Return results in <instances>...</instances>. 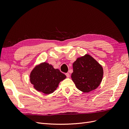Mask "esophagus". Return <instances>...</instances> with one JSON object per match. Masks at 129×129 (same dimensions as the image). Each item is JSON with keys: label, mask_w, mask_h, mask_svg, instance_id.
Wrapping results in <instances>:
<instances>
[{"label": "esophagus", "mask_w": 129, "mask_h": 129, "mask_svg": "<svg viewBox=\"0 0 129 129\" xmlns=\"http://www.w3.org/2000/svg\"><path fill=\"white\" fill-rule=\"evenodd\" d=\"M66 76H67L68 78H69V77H70V74H69L68 73H66Z\"/></svg>", "instance_id": "1"}]
</instances>
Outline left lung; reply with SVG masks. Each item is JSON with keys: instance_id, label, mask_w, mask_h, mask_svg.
Masks as SVG:
<instances>
[{"instance_id": "8db88e82", "label": "left lung", "mask_w": 129, "mask_h": 129, "mask_svg": "<svg viewBox=\"0 0 129 129\" xmlns=\"http://www.w3.org/2000/svg\"><path fill=\"white\" fill-rule=\"evenodd\" d=\"M72 79L76 88L83 92H89L99 87L103 76V68L89 54L78 57L73 63Z\"/></svg>"}]
</instances>
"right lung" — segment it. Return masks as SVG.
<instances>
[{
    "label": "right lung",
    "instance_id": "add662e5",
    "mask_svg": "<svg viewBox=\"0 0 129 129\" xmlns=\"http://www.w3.org/2000/svg\"><path fill=\"white\" fill-rule=\"evenodd\" d=\"M66 78L60 70L46 62L36 65L31 71L29 80L38 91L49 95L55 91L61 81Z\"/></svg>",
    "mask_w": 129,
    "mask_h": 129
}]
</instances>
